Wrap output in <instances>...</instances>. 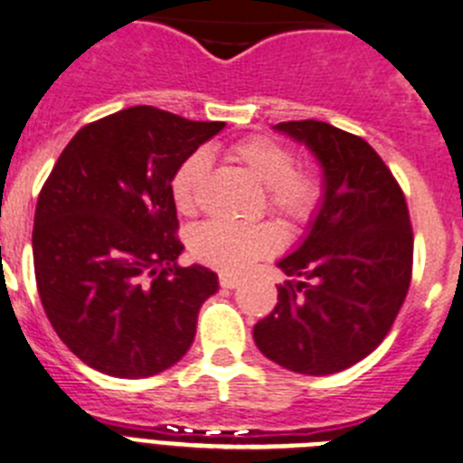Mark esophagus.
I'll use <instances>...</instances> for the list:
<instances>
[{"instance_id": "obj_1", "label": "esophagus", "mask_w": 463, "mask_h": 463, "mask_svg": "<svg viewBox=\"0 0 463 463\" xmlns=\"http://www.w3.org/2000/svg\"><path fill=\"white\" fill-rule=\"evenodd\" d=\"M219 283H222V288H237L240 286V279L232 277V274H219Z\"/></svg>"}]
</instances>
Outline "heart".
Listing matches in <instances>:
<instances>
[{
    "label": "heart",
    "mask_w": 463,
    "mask_h": 463,
    "mask_svg": "<svg viewBox=\"0 0 463 463\" xmlns=\"http://www.w3.org/2000/svg\"><path fill=\"white\" fill-rule=\"evenodd\" d=\"M231 159L265 186L268 210L288 226H304L323 203V180L314 168L295 165V154L288 145L268 136H251L237 140ZM210 170L203 152L186 156L170 177V195L182 214H191L198 205V194ZM281 235L272 223H228L207 222L191 232V253L205 265L223 272H241L253 260L274 253Z\"/></svg>",
    "instance_id": "b5f03b06"
}]
</instances>
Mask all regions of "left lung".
Listing matches in <instances>:
<instances>
[{"label":"left lung","instance_id":"obj_1","mask_svg":"<svg viewBox=\"0 0 463 463\" xmlns=\"http://www.w3.org/2000/svg\"><path fill=\"white\" fill-rule=\"evenodd\" d=\"M274 131L314 154L323 203L277 262L290 281L253 341L288 372L327 376L369 355L392 327L411 286L413 231L397 180L366 140L316 119Z\"/></svg>","mask_w":463,"mask_h":463}]
</instances>
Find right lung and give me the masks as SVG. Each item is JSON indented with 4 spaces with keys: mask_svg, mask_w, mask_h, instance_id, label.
<instances>
[{
    "mask_svg": "<svg viewBox=\"0 0 463 463\" xmlns=\"http://www.w3.org/2000/svg\"><path fill=\"white\" fill-rule=\"evenodd\" d=\"M223 122L136 106L82 127L41 189L32 232L41 302L97 372L147 378L186 355L219 277L180 268L170 177Z\"/></svg>",
    "mask_w": 463,
    "mask_h": 463,
    "instance_id": "right-lung-1",
    "label": "right lung"
}]
</instances>
